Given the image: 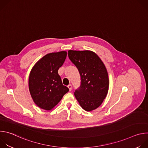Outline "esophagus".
Returning <instances> with one entry per match:
<instances>
[{"mask_svg": "<svg viewBox=\"0 0 148 148\" xmlns=\"http://www.w3.org/2000/svg\"><path fill=\"white\" fill-rule=\"evenodd\" d=\"M67 87H68V88H69L70 91H71V89H72V86H71V84H69V85Z\"/></svg>", "mask_w": 148, "mask_h": 148, "instance_id": "34e87169", "label": "esophagus"}]
</instances>
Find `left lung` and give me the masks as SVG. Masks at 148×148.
<instances>
[{
    "label": "left lung",
    "mask_w": 148,
    "mask_h": 148,
    "mask_svg": "<svg viewBox=\"0 0 148 148\" xmlns=\"http://www.w3.org/2000/svg\"><path fill=\"white\" fill-rule=\"evenodd\" d=\"M68 56L81 77L80 87L74 92L75 98L82 109L93 111L102 104L108 92L107 69L98 55L92 51L70 50Z\"/></svg>",
    "instance_id": "1"
}]
</instances>
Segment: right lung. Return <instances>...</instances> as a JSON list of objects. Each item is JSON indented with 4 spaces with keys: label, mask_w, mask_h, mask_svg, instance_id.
<instances>
[{
    "label": "right lung",
    "mask_w": 148,
    "mask_h": 148,
    "mask_svg": "<svg viewBox=\"0 0 148 148\" xmlns=\"http://www.w3.org/2000/svg\"><path fill=\"white\" fill-rule=\"evenodd\" d=\"M67 51L49 53L33 67L29 78V89L36 105L50 111L61 101L69 89L62 85L58 70L64 64Z\"/></svg>",
    "instance_id": "add662e5"
}]
</instances>
